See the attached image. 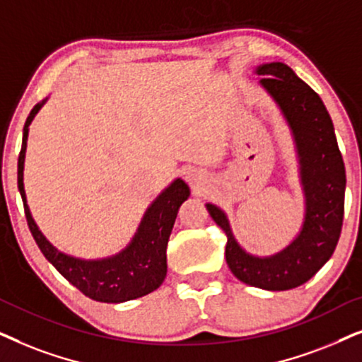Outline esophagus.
I'll return each mask as SVG.
<instances>
[{
	"label": "esophagus",
	"mask_w": 362,
	"mask_h": 362,
	"mask_svg": "<svg viewBox=\"0 0 362 362\" xmlns=\"http://www.w3.org/2000/svg\"><path fill=\"white\" fill-rule=\"evenodd\" d=\"M205 172L200 170V168H195V167H190L185 170V180L189 182V185L192 187L194 190H199L202 185H204L205 182Z\"/></svg>",
	"instance_id": "esophagus-1"
}]
</instances>
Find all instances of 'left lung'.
<instances>
[{
    "label": "left lung",
    "mask_w": 362,
    "mask_h": 362,
    "mask_svg": "<svg viewBox=\"0 0 362 362\" xmlns=\"http://www.w3.org/2000/svg\"><path fill=\"white\" fill-rule=\"evenodd\" d=\"M259 86L281 110L295 142L305 218L296 237L279 252L258 257L245 250L220 206L205 204L226 233L225 257L231 273L250 286L285 291L301 286L320 272L338 245L344 215L346 172L334 127L320 95L285 62L255 67Z\"/></svg>",
    "instance_id": "8db88e82"
}]
</instances>
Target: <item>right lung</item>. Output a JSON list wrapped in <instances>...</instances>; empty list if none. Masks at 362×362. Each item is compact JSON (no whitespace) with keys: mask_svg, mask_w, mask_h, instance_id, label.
<instances>
[{"mask_svg":"<svg viewBox=\"0 0 362 362\" xmlns=\"http://www.w3.org/2000/svg\"><path fill=\"white\" fill-rule=\"evenodd\" d=\"M47 98L37 103L28 115L23 129V146L18 158V189L24 214L37 247L47 262L72 286L90 300L100 303H124L156 291L167 276V243L175 223L178 209L190 197V189L182 178H175L148 205L131 242L119 253L105 258L84 259L57 250L33 218L24 192V158L30 125Z\"/></svg>","mask_w":362,"mask_h":362,"instance_id":"1","label":"right lung"}]
</instances>
